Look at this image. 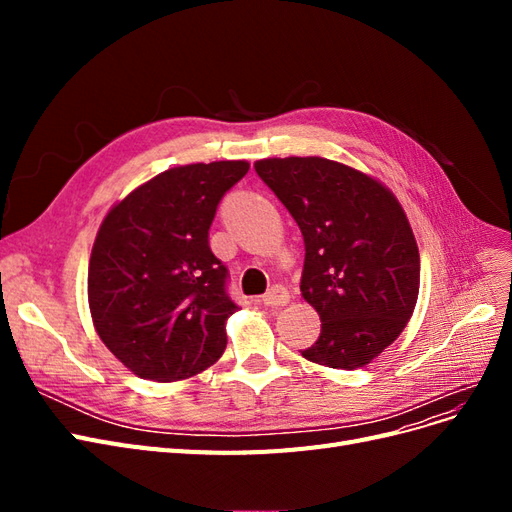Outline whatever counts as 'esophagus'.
Here are the masks:
<instances>
[{"label": "esophagus", "mask_w": 512, "mask_h": 512, "mask_svg": "<svg viewBox=\"0 0 512 512\" xmlns=\"http://www.w3.org/2000/svg\"><path fill=\"white\" fill-rule=\"evenodd\" d=\"M290 301V292L284 286H273L269 292L262 297V303L267 307H277V305H286Z\"/></svg>", "instance_id": "34e87169"}]
</instances>
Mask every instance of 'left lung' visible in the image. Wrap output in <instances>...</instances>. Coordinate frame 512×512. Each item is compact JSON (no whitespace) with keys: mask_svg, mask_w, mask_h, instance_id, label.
<instances>
[{"mask_svg":"<svg viewBox=\"0 0 512 512\" xmlns=\"http://www.w3.org/2000/svg\"><path fill=\"white\" fill-rule=\"evenodd\" d=\"M305 243L303 299L320 316L307 361L359 369L391 346L414 312L421 258L397 198L359 170L324 158L254 164Z\"/></svg>","mask_w":512,"mask_h":512,"instance_id":"1","label":"left lung"}]
</instances>
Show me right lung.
<instances>
[{
  "instance_id": "1",
  "label": "right lung",
  "mask_w": 512,
  "mask_h": 512,
  "mask_svg": "<svg viewBox=\"0 0 512 512\" xmlns=\"http://www.w3.org/2000/svg\"><path fill=\"white\" fill-rule=\"evenodd\" d=\"M247 170L243 160L164 170L104 218L89 260V309L104 346L136 376L173 382L222 356L239 305L209 228Z\"/></svg>"
}]
</instances>
